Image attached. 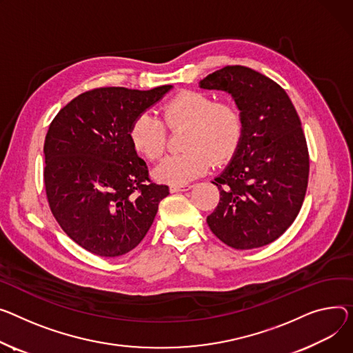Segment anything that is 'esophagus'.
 I'll list each match as a JSON object with an SVG mask.
<instances>
[{"instance_id":"esophagus-1","label":"esophagus","mask_w":353,"mask_h":353,"mask_svg":"<svg viewBox=\"0 0 353 353\" xmlns=\"http://www.w3.org/2000/svg\"><path fill=\"white\" fill-rule=\"evenodd\" d=\"M193 185L190 184H181V185H170V192L172 193H177V192H185V190H190Z\"/></svg>"}]
</instances>
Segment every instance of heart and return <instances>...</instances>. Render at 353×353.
Returning a JSON list of instances; mask_svg holds the SVG:
<instances>
[{"instance_id": "heart-1", "label": "heart", "mask_w": 353, "mask_h": 353, "mask_svg": "<svg viewBox=\"0 0 353 353\" xmlns=\"http://www.w3.org/2000/svg\"><path fill=\"white\" fill-rule=\"evenodd\" d=\"M161 116L170 129L189 128L183 143L185 152L166 157L154 169L156 179L163 183H189L210 169L211 160L216 164L227 161L240 145V110L208 93L181 92L161 106ZM164 123L150 113L140 114L130 128L134 149L150 160L160 159L168 148Z\"/></svg>"}]
</instances>
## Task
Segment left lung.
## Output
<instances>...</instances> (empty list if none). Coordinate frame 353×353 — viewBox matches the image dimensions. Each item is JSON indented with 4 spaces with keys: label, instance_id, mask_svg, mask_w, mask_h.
<instances>
[{
    "label": "left lung",
    "instance_id": "obj_1",
    "mask_svg": "<svg viewBox=\"0 0 353 353\" xmlns=\"http://www.w3.org/2000/svg\"><path fill=\"white\" fill-rule=\"evenodd\" d=\"M199 85L230 93L243 117L240 145L213 181L220 201L207 224L228 247H264L294 223L307 193L310 154L299 116L283 88L247 66H224Z\"/></svg>",
    "mask_w": 353,
    "mask_h": 353
}]
</instances>
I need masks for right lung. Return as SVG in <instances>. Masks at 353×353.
<instances>
[{
  "label": "right lung",
  "instance_id": "add662e5",
  "mask_svg": "<svg viewBox=\"0 0 353 353\" xmlns=\"http://www.w3.org/2000/svg\"><path fill=\"white\" fill-rule=\"evenodd\" d=\"M172 88L92 89L50 125L43 145L46 199L61 228L86 251L99 256L132 251L169 194L168 185L149 179L130 128Z\"/></svg>",
  "mask_w": 353,
  "mask_h": 353
}]
</instances>
